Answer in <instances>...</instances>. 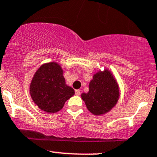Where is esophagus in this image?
I'll use <instances>...</instances> for the list:
<instances>
[{
    "label": "esophagus",
    "mask_w": 157,
    "mask_h": 157,
    "mask_svg": "<svg viewBox=\"0 0 157 157\" xmlns=\"http://www.w3.org/2000/svg\"><path fill=\"white\" fill-rule=\"evenodd\" d=\"M75 94L76 95H80V90H79V89L75 90Z\"/></svg>",
    "instance_id": "34e87169"
}]
</instances>
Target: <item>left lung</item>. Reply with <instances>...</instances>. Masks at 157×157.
Listing matches in <instances>:
<instances>
[{"instance_id": "left-lung-1", "label": "left lung", "mask_w": 157, "mask_h": 157, "mask_svg": "<svg viewBox=\"0 0 157 157\" xmlns=\"http://www.w3.org/2000/svg\"><path fill=\"white\" fill-rule=\"evenodd\" d=\"M119 96L118 82L108 69L94 75L89 82V92L81 94L87 109L95 115L109 112L116 105Z\"/></svg>"}]
</instances>
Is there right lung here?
<instances>
[{
	"mask_svg": "<svg viewBox=\"0 0 157 157\" xmlns=\"http://www.w3.org/2000/svg\"><path fill=\"white\" fill-rule=\"evenodd\" d=\"M30 93L39 109L55 113L63 109L65 101L75 94V90L65 83L59 64L51 62L41 65L34 74Z\"/></svg>",
	"mask_w": 157,
	"mask_h": 157,
	"instance_id": "right-lung-1",
	"label": "right lung"
}]
</instances>
